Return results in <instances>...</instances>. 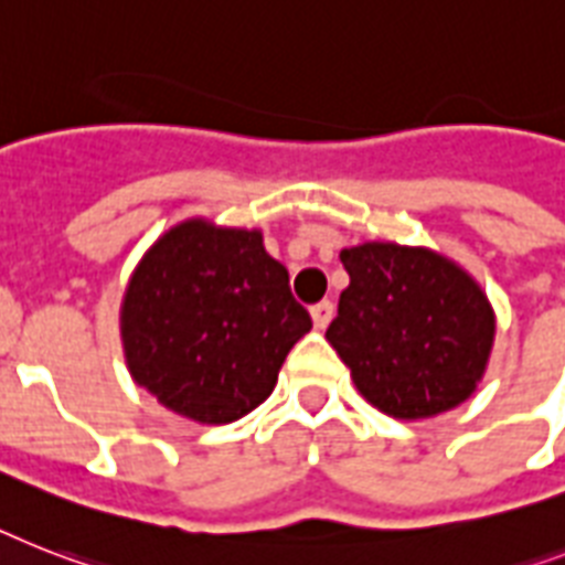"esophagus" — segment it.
<instances>
[{
  "label": "esophagus",
  "instance_id": "obj_1",
  "mask_svg": "<svg viewBox=\"0 0 565 565\" xmlns=\"http://www.w3.org/2000/svg\"><path fill=\"white\" fill-rule=\"evenodd\" d=\"M310 316H313L316 328L324 330L330 324V319H333V301H328V298H324V301L313 305L310 307Z\"/></svg>",
  "mask_w": 565,
  "mask_h": 565
}]
</instances>
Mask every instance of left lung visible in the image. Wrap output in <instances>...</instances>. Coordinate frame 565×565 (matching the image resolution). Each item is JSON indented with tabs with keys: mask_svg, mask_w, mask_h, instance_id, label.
Masks as SVG:
<instances>
[{
	"mask_svg": "<svg viewBox=\"0 0 565 565\" xmlns=\"http://www.w3.org/2000/svg\"><path fill=\"white\" fill-rule=\"evenodd\" d=\"M339 258L351 284L324 337L362 397L403 420L465 403L497 330L479 284L452 260L397 243H362Z\"/></svg>",
	"mask_w": 565,
	"mask_h": 565,
	"instance_id": "obj_1",
	"label": "left lung"
}]
</instances>
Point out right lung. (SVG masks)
<instances>
[{
    "mask_svg": "<svg viewBox=\"0 0 565 565\" xmlns=\"http://www.w3.org/2000/svg\"><path fill=\"white\" fill-rule=\"evenodd\" d=\"M313 319L260 232L188 220L153 243L121 307L130 374L200 424H232L267 401Z\"/></svg>",
    "mask_w": 565,
    "mask_h": 565,
    "instance_id": "1",
    "label": "right lung"
}]
</instances>
